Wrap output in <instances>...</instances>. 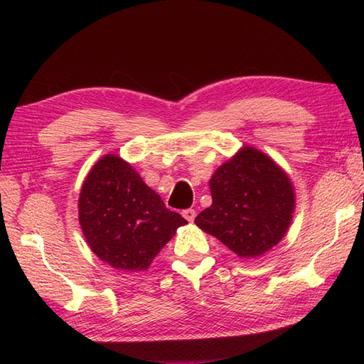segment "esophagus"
Masks as SVG:
<instances>
[{"label":"esophagus","mask_w":364,"mask_h":364,"mask_svg":"<svg viewBox=\"0 0 364 364\" xmlns=\"http://www.w3.org/2000/svg\"><path fill=\"white\" fill-rule=\"evenodd\" d=\"M181 214L188 222H194V219H196V210H192V208H189V210H184Z\"/></svg>","instance_id":"34e87169"}]
</instances>
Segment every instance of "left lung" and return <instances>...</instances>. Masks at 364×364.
I'll list each match as a JSON object with an SVG mask.
<instances>
[{"label":"left lung","instance_id":"1","mask_svg":"<svg viewBox=\"0 0 364 364\" xmlns=\"http://www.w3.org/2000/svg\"><path fill=\"white\" fill-rule=\"evenodd\" d=\"M213 205L196 225L218 237L239 258H258L284 237L296 210L288 173L250 145L215 170L210 180Z\"/></svg>","mask_w":364,"mask_h":364}]
</instances>
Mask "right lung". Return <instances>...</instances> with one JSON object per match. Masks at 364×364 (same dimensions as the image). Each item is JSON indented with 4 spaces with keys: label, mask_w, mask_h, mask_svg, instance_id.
<instances>
[{
    "label": "right lung",
    "mask_w": 364,
    "mask_h": 364,
    "mask_svg": "<svg viewBox=\"0 0 364 364\" xmlns=\"http://www.w3.org/2000/svg\"><path fill=\"white\" fill-rule=\"evenodd\" d=\"M78 219L97 257L125 272L146 270L188 220L166 208L133 166L105 154L90 168L78 200Z\"/></svg>",
    "instance_id": "1"
}]
</instances>
